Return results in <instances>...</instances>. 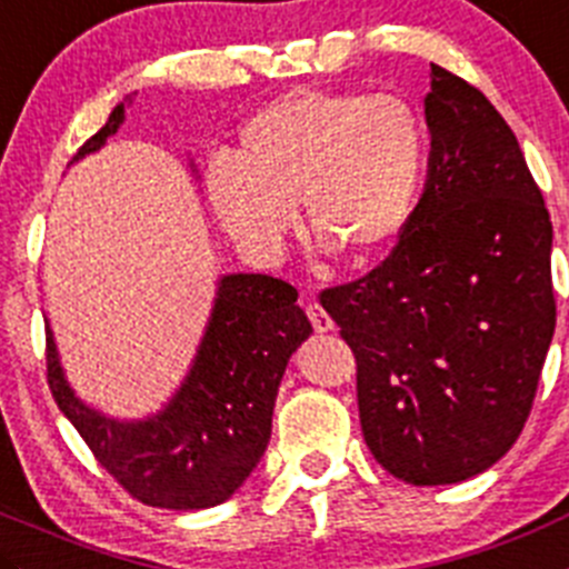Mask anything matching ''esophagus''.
<instances>
[{"instance_id": "1", "label": "esophagus", "mask_w": 569, "mask_h": 569, "mask_svg": "<svg viewBox=\"0 0 569 569\" xmlns=\"http://www.w3.org/2000/svg\"><path fill=\"white\" fill-rule=\"evenodd\" d=\"M307 316H310V323H312V329H316V332H332V329H335L332 318L327 316V310H323L318 301H310V305H307Z\"/></svg>"}]
</instances>
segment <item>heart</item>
<instances>
[{"label": "heart", "mask_w": 569, "mask_h": 569, "mask_svg": "<svg viewBox=\"0 0 569 569\" xmlns=\"http://www.w3.org/2000/svg\"><path fill=\"white\" fill-rule=\"evenodd\" d=\"M425 167V119L405 97L305 86L242 122L207 189L226 234L251 251H279L299 209L312 240L369 262L408 229Z\"/></svg>", "instance_id": "obj_1"}]
</instances>
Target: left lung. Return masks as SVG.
<instances>
[{
	"label": "left lung",
	"instance_id": "obj_1",
	"mask_svg": "<svg viewBox=\"0 0 569 569\" xmlns=\"http://www.w3.org/2000/svg\"><path fill=\"white\" fill-rule=\"evenodd\" d=\"M430 170L393 251L321 290L357 360L362 438L413 486L458 483L522 432L556 329L553 226L517 137L430 63Z\"/></svg>",
	"mask_w": 569,
	"mask_h": 569
}]
</instances>
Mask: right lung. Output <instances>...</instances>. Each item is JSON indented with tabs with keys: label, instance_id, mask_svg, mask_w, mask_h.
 Returning <instances> with one entry per match:
<instances>
[{
	"label": "right lung",
	"instance_id": "add662e5",
	"mask_svg": "<svg viewBox=\"0 0 569 569\" xmlns=\"http://www.w3.org/2000/svg\"><path fill=\"white\" fill-rule=\"evenodd\" d=\"M122 119L119 102L72 161L100 150ZM296 299L299 290L273 276H223L187 380L150 419L117 421L86 408L63 380L50 327L47 382L61 413L128 495L172 511L212 508L246 483L270 441L281 375L312 332Z\"/></svg>",
	"mask_w": 569,
	"mask_h": 569
}]
</instances>
